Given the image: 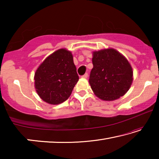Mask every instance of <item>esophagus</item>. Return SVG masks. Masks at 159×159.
Wrapping results in <instances>:
<instances>
[{"label": "esophagus", "instance_id": "1", "mask_svg": "<svg viewBox=\"0 0 159 159\" xmlns=\"http://www.w3.org/2000/svg\"><path fill=\"white\" fill-rule=\"evenodd\" d=\"M88 76V73H85L84 75H83V76H81V78H83V79H87Z\"/></svg>", "mask_w": 159, "mask_h": 159}]
</instances>
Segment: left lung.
<instances>
[{"label": "left lung", "mask_w": 159, "mask_h": 159, "mask_svg": "<svg viewBox=\"0 0 159 159\" xmlns=\"http://www.w3.org/2000/svg\"><path fill=\"white\" fill-rule=\"evenodd\" d=\"M89 83L95 95L105 101L123 96L133 80V69L124 56L113 48L93 52Z\"/></svg>", "instance_id": "obj_1"}]
</instances>
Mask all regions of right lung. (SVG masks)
<instances>
[{
	"label": "right lung",
	"mask_w": 159,
	"mask_h": 159,
	"mask_svg": "<svg viewBox=\"0 0 159 159\" xmlns=\"http://www.w3.org/2000/svg\"><path fill=\"white\" fill-rule=\"evenodd\" d=\"M79 77L70 51H55L43 61L35 73V88L43 100L59 104L71 95Z\"/></svg>",
	"instance_id": "add662e5"
}]
</instances>
